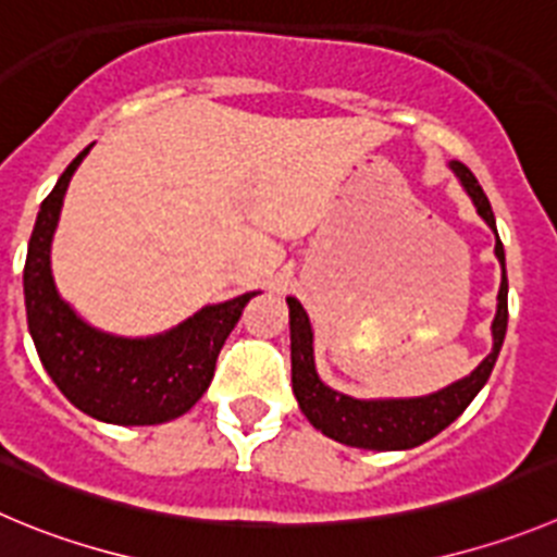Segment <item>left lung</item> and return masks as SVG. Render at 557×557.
<instances>
[{"mask_svg": "<svg viewBox=\"0 0 557 557\" xmlns=\"http://www.w3.org/2000/svg\"><path fill=\"white\" fill-rule=\"evenodd\" d=\"M465 191L470 195L478 216L492 227L497 236V222L492 214L490 197L483 195L475 175L461 164L450 161L448 164ZM495 255L500 261L503 280L497 290V313L492 321V351L481 360V366L470 376L448 384V387L429 393L420 398H355L346 393H337L330 384L321 382L315 371V351H313V324L305 313L302 302L288 296V324H290V384L299 409L305 418L319 429L321 434L335 440V443L351 445V448L366 450H409L429 443L443 429H448L467 407L472 398L481 393V387L490 379L495 368L497 355L506 341L508 326V277H506V252L497 236Z\"/></svg>", "mask_w": 557, "mask_h": 557, "instance_id": "left-lung-1", "label": "left lung"}]
</instances>
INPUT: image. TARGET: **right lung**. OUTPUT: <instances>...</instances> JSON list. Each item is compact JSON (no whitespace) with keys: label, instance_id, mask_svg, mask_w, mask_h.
<instances>
[{"label":"right lung","instance_id":"add662e5","mask_svg":"<svg viewBox=\"0 0 557 557\" xmlns=\"http://www.w3.org/2000/svg\"><path fill=\"white\" fill-rule=\"evenodd\" d=\"M92 145L65 168L40 202L24 263V305L35 349L62 396L101 423L156 425L189 412L214 379L216 357L255 294L206 305L173 330L150 337L109 335L60 296L51 242L62 200Z\"/></svg>","mask_w":557,"mask_h":557}]
</instances>
